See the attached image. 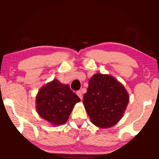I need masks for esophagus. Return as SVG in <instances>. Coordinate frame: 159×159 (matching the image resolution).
I'll list each match as a JSON object with an SVG mask.
<instances>
[{"label": "esophagus", "mask_w": 159, "mask_h": 159, "mask_svg": "<svg viewBox=\"0 0 159 159\" xmlns=\"http://www.w3.org/2000/svg\"><path fill=\"white\" fill-rule=\"evenodd\" d=\"M77 95H78V96H79V98L80 99H82V92L80 90H79V91H77Z\"/></svg>", "instance_id": "34e87169"}]
</instances>
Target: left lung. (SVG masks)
Listing matches in <instances>:
<instances>
[{
    "label": "left lung",
    "instance_id": "left-lung-1",
    "mask_svg": "<svg viewBox=\"0 0 159 159\" xmlns=\"http://www.w3.org/2000/svg\"><path fill=\"white\" fill-rule=\"evenodd\" d=\"M127 90L109 75L95 74L89 80L83 104L93 125L110 128L122 118L129 103Z\"/></svg>",
    "mask_w": 159,
    "mask_h": 159
}]
</instances>
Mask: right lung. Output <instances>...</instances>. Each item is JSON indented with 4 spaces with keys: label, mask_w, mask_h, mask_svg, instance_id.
<instances>
[{
    "label": "right lung",
    "mask_w": 159,
    "mask_h": 159,
    "mask_svg": "<svg viewBox=\"0 0 159 159\" xmlns=\"http://www.w3.org/2000/svg\"><path fill=\"white\" fill-rule=\"evenodd\" d=\"M80 98L57 79L48 82L39 90L35 98L36 110L41 118L54 127L64 125Z\"/></svg>",
    "instance_id": "add662e5"
}]
</instances>
